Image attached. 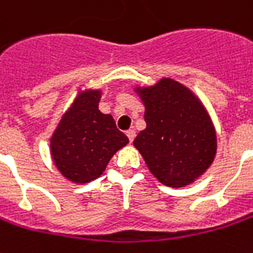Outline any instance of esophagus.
I'll return each instance as SVG.
<instances>
[{
	"instance_id": "obj_1",
	"label": "esophagus",
	"mask_w": 253,
	"mask_h": 253,
	"mask_svg": "<svg viewBox=\"0 0 253 253\" xmlns=\"http://www.w3.org/2000/svg\"><path fill=\"white\" fill-rule=\"evenodd\" d=\"M126 135L128 137V141H130V142H133L134 138H135V131H134V130H127Z\"/></svg>"
}]
</instances>
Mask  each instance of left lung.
Here are the masks:
<instances>
[{"label": "left lung", "instance_id": "obj_1", "mask_svg": "<svg viewBox=\"0 0 253 253\" xmlns=\"http://www.w3.org/2000/svg\"><path fill=\"white\" fill-rule=\"evenodd\" d=\"M145 106V130L134 147L149 171L168 187L194 183L212 165L217 140L209 113L190 88L173 79L137 87Z\"/></svg>", "mask_w": 253, "mask_h": 253}]
</instances>
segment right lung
<instances>
[{
	"instance_id": "obj_1",
	"label": "right lung",
	"mask_w": 253,
	"mask_h": 253,
	"mask_svg": "<svg viewBox=\"0 0 253 253\" xmlns=\"http://www.w3.org/2000/svg\"><path fill=\"white\" fill-rule=\"evenodd\" d=\"M99 90L79 92L51 137V155L68 180L84 184L104 173L108 162L128 142L111 115L98 109Z\"/></svg>"
}]
</instances>
